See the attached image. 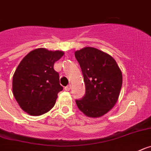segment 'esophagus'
Listing matches in <instances>:
<instances>
[{
	"mask_svg": "<svg viewBox=\"0 0 151 151\" xmlns=\"http://www.w3.org/2000/svg\"><path fill=\"white\" fill-rule=\"evenodd\" d=\"M70 88H71V86H70V85H67V86H66V87H65L64 90L66 91H69L70 90Z\"/></svg>",
	"mask_w": 151,
	"mask_h": 151,
	"instance_id": "34e87169",
	"label": "esophagus"
}]
</instances>
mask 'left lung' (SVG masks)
I'll return each instance as SVG.
<instances>
[{"instance_id": "8db88e82", "label": "left lung", "mask_w": 151, "mask_h": 151, "mask_svg": "<svg viewBox=\"0 0 151 151\" xmlns=\"http://www.w3.org/2000/svg\"><path fill=\"white\" fill-rule=\"evenodd\" d=\"M81 66L85 95L76 100L78 109L87 117H100L113 109L117 102L123 83L122 72L109 54L93 47L75 52Z\"/></svg>"}]
</instances>
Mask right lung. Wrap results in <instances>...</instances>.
<instances>
[{
	"instance_id": "add662e5",
	"label": "right lung",
	"mask_w": 151,
	"mask_h": 151,
	"mask_svg": "<svg viewBox=\"0 0 151 151\" xmlns=\"http://www.w3.org/2000/svg\"><path fill=\"white\" fill-rule=\"evenodd\" d=\"M64 52L39 48L29 52L12 77V93L21 109L30 115L40 116L55 106L63 90L54 64Z\"/></svg>"
}]
</instances>
